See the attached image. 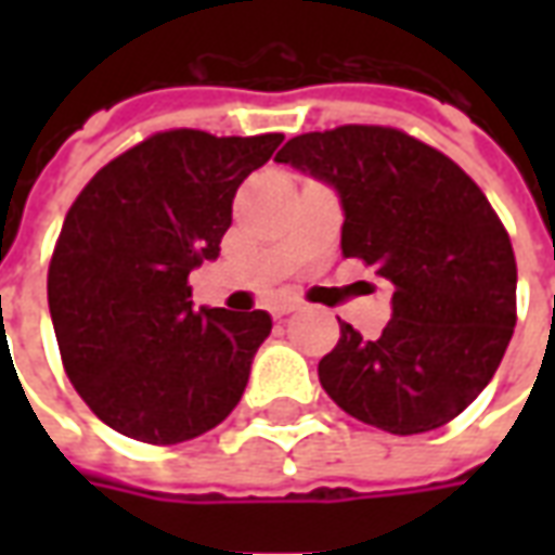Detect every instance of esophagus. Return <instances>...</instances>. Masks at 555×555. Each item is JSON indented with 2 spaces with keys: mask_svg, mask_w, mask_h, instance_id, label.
<instances>
[{
  "mask_svg": "<svg viewBox=\"0 0 555 555\" xmlns=\"http://www.w3.org/2000/svg\"><path fill=\"white\" fill-rule=\"evenodd\" d=\"M297 309H300V306H297L294 300H282V302H276V306H273L270 312H273V318H285V314L297 312Z\"/></svg>",
  "mask_w": 555,
  "mask_h": 555,
  "instance_id": "34e87169",
  "label": "esophagus"
}]
</instances>
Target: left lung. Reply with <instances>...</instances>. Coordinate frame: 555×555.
<instances>
[{"label": "left lung", "mask_w": 555, "mask_h": 555, "mask_svg": "<svg viewBox=\"0 0 555 555\" xmlns=\"http://www.w3.org/2000/svg\"><path fill=\"white\" fill-rule=\"evenodd\" d=\"M279 163L333 186L341 253L392 282L377 338L341 324L318 377L338 408L389 434H425L464 413L500 369L517 321L508 231L476 181L392 127L294 137Z\"/></svg>", "instance_id": "8db88e82"}]
</instances>
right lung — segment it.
I'll list each match as a JSON object with an SVG mask.
<instances>
[{
	"mask_svg": "<svg viewBox=\"0 0 555 555\" xmlns=\"http://www.w3.org/2000/svg\"><path fill=\"white\" fill-rule=\"evenodd\" d=\"M282 133L166 130L106 163L70 205L47 300L70 384L109 428L175 446L237 408L270 314L193 309L186 276L217 261L234 193Z\"/></svg>",
	"mask_w": 555,
	"mask_h": 555,
	"instance_id": "obj_1",
	"label": "right lung"
}]
</instances>
